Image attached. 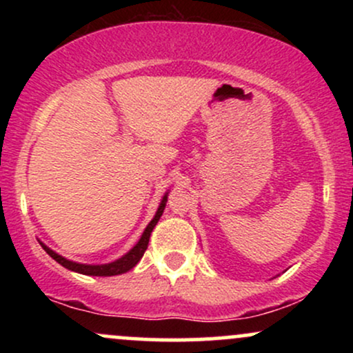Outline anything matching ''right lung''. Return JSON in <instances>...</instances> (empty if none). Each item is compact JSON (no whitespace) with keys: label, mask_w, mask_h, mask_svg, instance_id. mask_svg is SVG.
Here are the masks:
<instances>
[{"label":"right lung","mask_w":353,"mask_h":353,"mask_svg":"<svg viewBox=\"0 0 353 353\" xmlns=\"http://www.w3.org/2000/svg\"><path fill=\"white\" fill-rule=\"evenodd\" d=\"M165 202H168V192L164 194L163 201H161L159 208H157V212L156 216L152 217V221L149 222L148 228L144 229L143 236H141L139 242L132 247L131 250H129L128 254L123 255L121 259H117L114 262H109V264H101V265H91V264H79V262H72V261H68V259H64L63 255L56 254L54 250H51L50 247L44 245L43 242H39L41 247L44 250H46L48 254L51 255L52 259H54L58 264H61L63 267H66V269L72 270V272H78V274H84V275H98V277H111V275H119V274H124L128 272V270H131L132 267H134L137 262L143 259V255L145 252V249H148V244H149V237H151V232L152 229L156 228V224L159 222L161 216H163L164 212V208H165Z\"/></svg>","instance_id":"obj_1"}]
</instances>
